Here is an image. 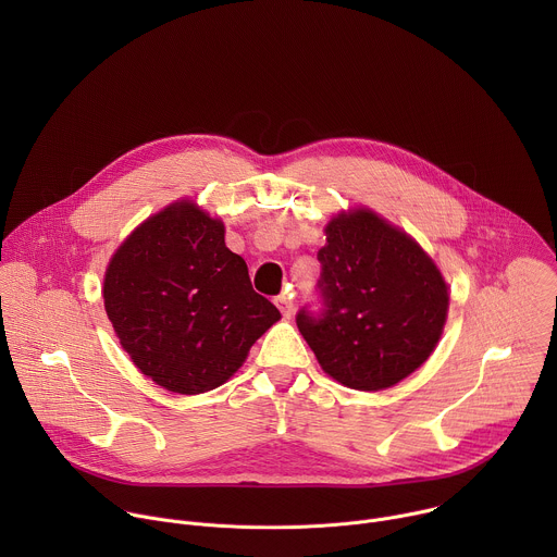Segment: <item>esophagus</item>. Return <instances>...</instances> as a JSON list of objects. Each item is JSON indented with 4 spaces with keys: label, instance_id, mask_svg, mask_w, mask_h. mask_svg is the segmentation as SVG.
<instances>
[{
    "label": "esophagus",
    "instance_id": "1",
    "mask_svg": "<svg viewBox=\"0 0 557 557\" xmlns=\"http://www.w3.org/2000/svg\"><path fill=\"white\" fill-rule=\"evenodd\" d=\"M275 304H277V308L282 310V314L284 317H290L293 314V308H295V301H293V295L290 293H282V295H277L275 297Z\"/></svg>",
    "mask_w": 557,
    "mask_h": 557
}]
</instances>
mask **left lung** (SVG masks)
I'll return each instance as SVG.
<instances>
[{"label":"left lung","mask_w":557,"mask_h":557,"mask_svg":"<svg viewBox=\"0 0 557 557\" xmlns=\"http://www.w3.org/2000/svg\"><path fill=\"white\" fill-rule=\"evenodd\" d=\"M317 260L320 306H304L295 322L333 379L352 389H383L432 355L449 295L410 235L357 209L329 222Z\"/></svg>","instance_id":"8db88e82"}]
</instances>
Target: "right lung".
<instances>
[{
  "label": "right lung",
  "mask_w": 557,
  "mask_h": 557,
  "mask_svg": "<svg viewBox=\"0 0 557 557\" xmlns=\"http://www.w3.org/2000/svg\"><path fill=\"white\" fill-rule=\"evenodd\" d=\"M103 299L134 366L178 394L222 385L280 320L253 290L247 262L226 249L224 224L194 202L168 207L127 237Z\"/></svg>",
  "instance_id": "1"
}]
</instances>
